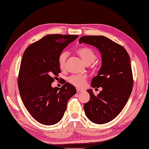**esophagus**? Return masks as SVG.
Masks as SVG:
<instances>
[{"label":"esophagus","instance_id":"34e87169","mask_svg":"<svg viewBox=\"0 0 149 149\" xmlns=\"http://www.w3.org/2000/svg\"><path fill=\"white\" fill-rule=\"evenodd\" d=\"M77 91L78 93H80L83 92V90L81 89H79V88H77Z\"/></svg>","mask_w":149,"mask_h":149}]
</instances>
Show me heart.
Returning a JSON list of instances; mask_svg holds the SVG:
<instances>
[{"instance_id":"1","label":"heart","mask_w":149,"mask_h":149,"mask_svg":"<svg viewBox=\"0 0 149 149\" xmlns=\"http://www.w3.org/2000/svg\"><path fill=\"white\" fill-rule=\"evenodd\" d=\"M77 53L87 65L95 62L97 58L96 53L90 47H84L80 48L77 51ZM68 55L69 53L67 51H63L60 54L58 61L61 69L65 68L66 60ZM68 81L77 87H84L87 83V77L84 74H73L68 78Z\"/></svg>"}]
</instances>
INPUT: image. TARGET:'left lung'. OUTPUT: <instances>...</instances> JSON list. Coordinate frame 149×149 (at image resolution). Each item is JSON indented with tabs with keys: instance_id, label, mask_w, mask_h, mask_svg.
I'll return each instance as SVG.
<instances>
[{
	"instance_id": "8db88e82",
	"label": "left lung",
	"mask_w": 149,
	"mask_h": 149,
	"mask_svg": "<svg viewBox=\"0 0 149 149\" xmlns=\"http://www.w3.org/2000/svg\"><path fill=\"white\" fill-rule=\"evenodd\" d=\"M79 43L96 47L102 54V65L91 86L102 87L95 96L88 89L90 100L84 104L86 116L92 122L104 124L114 119L128 101L133 87L130 60L126 49L104 36H84Z\"/></svg>"
}]
</instances>
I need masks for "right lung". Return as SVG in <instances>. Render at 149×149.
Returning <instances> with one entry per match:
<instances>
[{
  "label": "right lung",
  "mask_w": 149,
  "mask_h": 149,
  "mask_svg": "<svg viewBox=\"0 0 149 149\" xmlns=\"http://www.w3.org/2000/svg\"><path fill=\"white\" fill-rule=\"evenodd\" d=\"M78 35H47L25 50L21 61L18 86L20 95L29 114L39 123L54 125L61 120L67 104L77 93L69 83L60 87L52 84L61 72L58 56Z\"/></svg>",
  "instance_id": "add662e5"
}]
</instances>
